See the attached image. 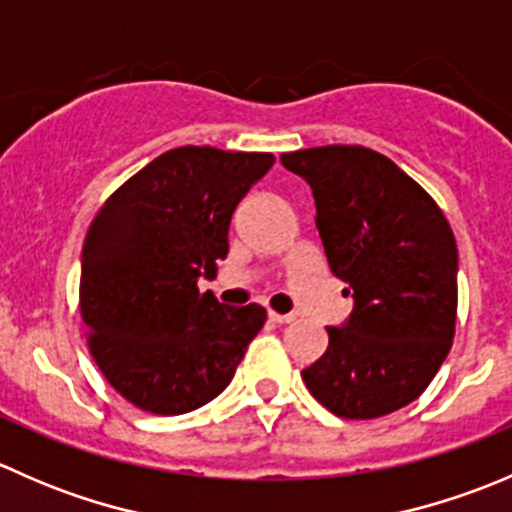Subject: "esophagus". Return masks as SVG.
Here are the masks:
<instances>
[{"mask_svg": "<svg viewBox=\"0 0 512 512\" xmlns=\"http://www.w3.org/2000/svg\"><path fill=\"white\" fill-rule=\"evenodd\" d=\"M270 319L275 324H289V322H294V314H280V312H272L270 309Z\"/></svg>", "mask_w": 512, "mask_h": 512, "instance_id": "esophagus-1", "label": "esophagus"}]
</instances>
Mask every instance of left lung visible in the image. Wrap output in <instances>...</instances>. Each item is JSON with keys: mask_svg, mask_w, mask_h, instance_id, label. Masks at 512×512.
Here are the masks:
<instances>
[{"mask_svg": "<svg viewBox=\"0 0 512 512\" xmlns=\"http://www.w3.org/2000/svg\"><path fill=\"white\" fill-rule=\"evenodd\" d=\"M312 188L317 230L354 309L302 371L339 418L404 409L451 352L458 309L456 237L436 200L394 160L364 146L282 153Z\"/></svg>", "mask_w": 512, "mask_h": 512, "instance_id": "1", "label": "left lung"}]
</instances>
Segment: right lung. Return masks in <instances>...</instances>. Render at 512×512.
<instances>
[{"label":"right lung","mask_w":512,"mask_h":512,"mask_svg":"<svg viewBox=\"0 0 512 512\" xmlns=\"http://www.w3.org/2000/svg\"><path fill=\"white\" fill-rule=\"evenodd\" d=\"M272 163V153L173 148L89 225L79 289L89 352L138 409L178 416L213 401L265 324V307H230L198 280L218 275L232 213Z\"/></svg>","instance_id":"1"}]
</instances>
